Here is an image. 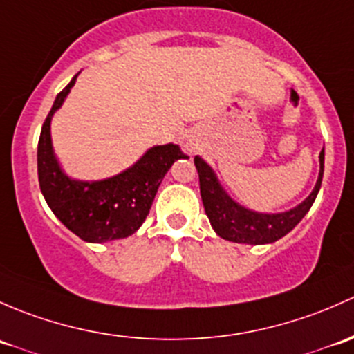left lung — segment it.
I'll return each mask as SVG.
<instances>
[{"label": "left lung", "mask_w": 354, "mask_h": 354, "mask_svg": "<svg viewBox=\"0 0 354 354\" xmlns=\"http://www.w3.org/2000/svg\"><path fill=\"white\" fill-rule=\"evenodd\" d=\"M319 178L305 201L281 213H259L233 201L223 185L220 184L214 170L198 155L194 158V165L199 174V189H201L204 211L209 218L213 230L221 239L235 243H250V245L272 243L285 236L300 223L319 194L324 176V150L319 155Z\"/></svg>", "instance_id": "left-lung-1"}]
</instances>
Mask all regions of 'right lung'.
Returning a JSON list of instances; mask_svg holds the SVG:
<instances>
[{
    "instance_id": "1",
    "label": "right lung",
    "mask_w": 354,
    "mask_h": 354,
    "mask_svg": "<svg viewBox=\"0 0 354 354\" xmlns=\"http://www.w3.org/2000/svg\"><path fill=\"white\" fill-rule=\"evenodd\" d=\"M78 75L57 93L44 122L37 147L39 184L57 220L90 243L111 242L133 235L147 220L156 191L170 167L184 153L177 145H158L118 176L102 180H78L61 167L53 148L50 121L66 100Z\"/></svg>"
}]
</instances>
